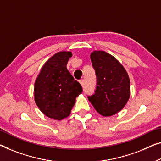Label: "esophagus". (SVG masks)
Returning <instances> with one entry per match:
<instances>
[{"mask_svg":"<svg viewBox=\"0 0 161 161\" xmlns=\"http://www.w3.org/2000/svg\"><path fill=\"white\" fill-rule=\"evenodd\" d=\"M84 81H85V80H84V79H81V80L80 81V84H81V85L82 86H84Z\"/></svg>","mask_w":161,"mask_h":161,"instance_id":"esophagus-1","label":"esophagus"}]
</instances>
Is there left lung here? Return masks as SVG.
<instances>
[{
	"label": "left lung",
	"instance_id": "8db88e82",
	"mask_svg": "<svg viewBox=\"0 0 161 161\" xmlns=\"http://www.w3.org/2000/svg\"><path fill=\"white\" fill-rule=\"evenodd\" d=\"M90 60L97 78L96 90L88 100L99 114L109 117L122 110L130 94L128 74L120 63L104 51H93Z\"/></svg>",
	"mask_w": 161,
	"mask_h": 161
}]
</instances>
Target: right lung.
<instances>
[{"label": "right lung", "instance_id": "add662e5", "mask_svg": "<svg viewBox=\"0 0 161 161\" xmlns=\"http://www.w3.org/2000/svg\"><path fill=\"white\" fill-rule=\"evenodd\" d=\"M71 52H59L43 65L34 85V99L43 114L61 120L69 117L82 88L67 69Z\"/></svg>", "mask_w": 161, "mask_h": 161}]
</instances>
